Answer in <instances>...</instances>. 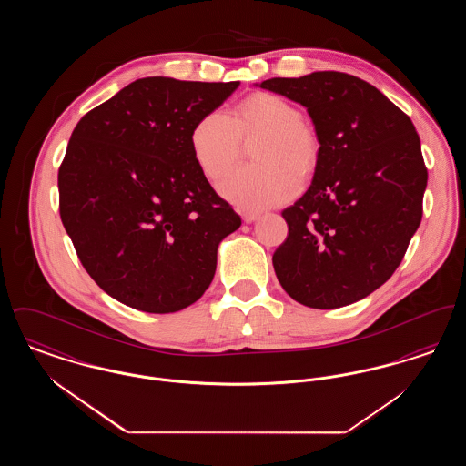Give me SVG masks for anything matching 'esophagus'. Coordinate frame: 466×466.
I'll return each instance as SVG.
<instances>
[{"label": "esophagus", "instance_id": "obj_1", "mask_svg": "<svg viewBox=\"0 0 466 466\" xmlns=\"http://www.w3.org/2000/svg\"><path fill=\"white\" fill-rule=\"evenodd\" d=\"M258 218H260V215H258V213H243L244 223L257 222Z\"/></svg>", "mask_w": 466, "mask_h": 466}]
</instances>
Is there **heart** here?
<instances>
[{
	"label": "heart",
	"mask_w": 466,
	"mask_h": 466,
	"mask_svg": "<svg viewBox=\"0 0 466 466\" xmlns=\"http://www.w3.org/2000/svg\"><path fill=\"white\" fill-rule=\"evenodd\" d=\"M289 99L260 92L246 97L232 115L206 113L190 134L192 154L202 175L218 179L241 157L243 139L260 136L251 157L257 164L223 177L218 190L232 204L260 211L291 199L300 177H309L319 157V141Z\"/></svg>",
	"instance_id": "1"
}]
</instances>
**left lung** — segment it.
Instances as JSON below:
<instances>
[{
  "instance_id": "obj_1",
  "label": "left lung",
  "mask_w": 466,
  "mask_h": 466,
  "mask_svg": "<svg viewBox=\"0 0 466 466\" xmlns=\"http://www.w3.org/2000/svg\"><path fill=\"white\" fill-rule=\"evenodd\" d=\"M262 89L302 105L319 157L308 192L283 211L272 257L281 287L312 309L350 306L384 285L422 217L428 171L412 120L353 75L314 71Z\"/></svg>"
}]
</instances>
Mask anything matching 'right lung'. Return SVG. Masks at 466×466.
Returning a JSON list of instances; mask_svg holds the SVG:
<instances>
[{
  "label": "right lung",
  "mask_w": 466,
  "mask_h": 466,
  "mask_svg": "<svg viewBox=\"0 0 466 466\" xmlns=\"http://www.w3.org/2000/svg\"><path fill=\"white\" fill-rule=\"evenodd\" d=\"M239 82L139 78L75 127L59 169V211L90 278L118 302L177 312L213 281L239 215L211 188L190 134Z\"/></svg>",
  "instance_id": "right-lung-1"
}]
</instances>
